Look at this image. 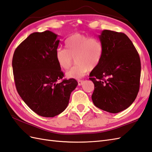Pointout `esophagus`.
<instances>
[{"mask_svg":"<svg viewBox=\"0 0 152 152\" xmlns=\"http://www.w3.org/2000/svg\"><path fill=\"white\" fill-rule=\"evenodd\" d=\"M84 83V80H78V85L79 86H81V85H83Z\"/></svg>","mask_w":152,"mask_h":152,"instance_id":"34e87169","label":"esophagus"}]
</instances>
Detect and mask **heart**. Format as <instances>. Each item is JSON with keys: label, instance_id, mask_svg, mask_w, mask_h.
I'll list each match as a JSON object with an SVG mask.
<instances>
[{"label": "heart", "instance_id": "heart-1", "mask_svg": "<svg viewBox=\"0 0 152 152\" xmlns=\"http://www.w3.org/2000/svg\"><path fill=\"white\" fill-rule=\"evenodd\" d=\"M66 49L58 48L55 51V60L59 68L68 70L75 59L77 65L66 73L68 78L79 79L89 69H94L100 64L104 53L102 42L96 37L75 33L66 42Z\"/></svg>", "mask_w": 152, "mask_h": 152}]
</instances>
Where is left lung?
I'll return each mask as SVG.
<instances>
[{
  "mask_svg": "<svg viewBox=\"0 0 152 152\" xmlns=\"http://www.w3.org/2000/svg\"><path fill=\"white\" fill-rule=\"evenodd\" d=\"M104 46L100 64L92 70L94 104L106 112L117 113L130 106L140 87V60L134 44L124 33L103 30L99 35Z\"/></svg>",
  "mask_w": 152,
  "mask_h": 152,
  "instance_id": "left-lung-1",
  "label": "left lung"
}]
</instances>
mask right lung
<instances>
[{"instance_id": "obj_1", "label": "right lung", "mask_w": 152, "mask_h": 152, "mask_svg": "<svg viewBox=\"0 0 152 152\" xmlns=\"http://www.w3.org/2000/svg\"><path fill=\"white\" fill-rule=\"evenodd\" d=\"M50 31L29 35L15 50L12 60L18 94L39 115L53 117L66 108L71 93L78 83L63 79L55 60L59 40Z\"/></svg>"}]
</instances>
